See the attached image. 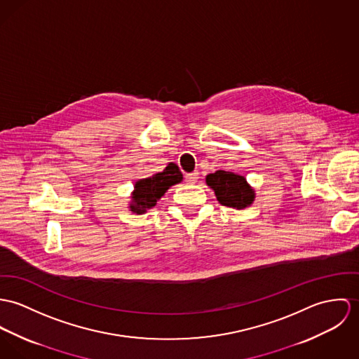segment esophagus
I'll return each instance as SVG.
<instances>
[{
    "label": "esophagus",
    "mask_w": 359,
    "mask_h": 359,
    "mask_svg": "<svg viewBox=\"0 0 359 359\" xmlns=\"http://www.w3.org/2000/svg\"><path fill=\"white\" fill-rule=\"evenodd\" d=\"M198 172H193V173H187L186 175V180L189 182V183H196L197 180H198Z\"/></svg>",
    "instance_id": "34e87169"
}]
</instances>
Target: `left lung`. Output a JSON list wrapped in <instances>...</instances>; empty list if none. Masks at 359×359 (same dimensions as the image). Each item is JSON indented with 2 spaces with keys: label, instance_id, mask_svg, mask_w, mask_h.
I'll use <instances>...</instances> for the list:
<instances>
[{
  "label": "left lung",
  "instance_id": "8db88e82",
  "mask_svg": "<svg viewBox=\"0 0 359 359\" xmlns=\"http://www.w3.org/2000/svg\"><path fill=\"white\" fill-rule=\"evenodd\" d=\"M206 184L213 189L216 198L224 206L243 209L255 198V191L245 177L233 172L216 170L206 176Z\"/></svg>",
  "mask_w": 359,
  "mask_h": 359
}]
</instances>
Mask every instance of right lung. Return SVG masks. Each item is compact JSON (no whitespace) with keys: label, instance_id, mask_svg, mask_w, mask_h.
<instances>
[{"label":"right lung","instance_id":"add662e5","mask_svg":"<svg viewBox=\"0 0 359 359\" xmlns=\"http://www.w3.org/2000/svg\"><path fill=\"white\" fill-rule=\"evenodd\" d=\"M182 179L183 175L179 170L177 165L170 162L160 173L139 180L135 184V191L132 194L130 210L136 213H143L147 209L156 206L157 199H160L170 186L182 182Z\"/></svg>","mask_w":359,"mask_h":359}]
</instances>
